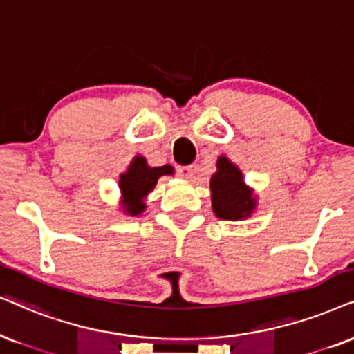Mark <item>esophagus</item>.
Wrapping results in <instances>:
<instances>
[{"label": "esophagus", "mask_w": 354, "mask_h": 354, "mask_svg": "<svg viewBox=\"0 0 354 354\" xmlns=\"http://www.w3.org/2000/svg\"><path fill=\"white\" fill-rule=\"evenodd\" d=\"M176 171H178V176L183 178V180H191L192 174H194L192 167H178Z\"/></svg>", "instance_id": "esophagus-1"}]
</instances>
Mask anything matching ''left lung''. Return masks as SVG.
<instances>
[{"instance_id": "obj_1", "label": "left lung", "mask_w": 354, "mask_h": 354, "mask_svg": "<svg viewBox=\"0 0 354 354\" xmlns=\"http://www.w3.org/2000/svg\"><path fill=\"white\" fill-rule=\"evenodd\" d=\"M212 210L223 221H241L257 209V196L245 185L243 173L227 156L217 160V171L210 178Z\"/></svg>"}]
</instances>
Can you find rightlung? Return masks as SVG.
<instances>
[{
  "label": "right lung",
  "instance_id": "right-lung-1",
  "mask_svg": "<svg viewBox=\"0 0 354 354\" xmlns=\"http://www.w3.org/2000/svg\"><path fill=\"white\" fill-rule=\"evenodd\" d=\"M174 169L171 165L165 167H149L144 156L137 155L129 165L127 171L120 174L119 187L124 201V212L129 216H138L145 210V198L158 181L160 176L173 174Z\"/></svg>",
  "mask_w": 354,
  "mask_h": 354
}]
</instances>
